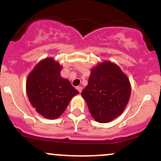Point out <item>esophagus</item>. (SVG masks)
Segmentation results:
<instances>
[{
	"mask_svg": "<svg viewBox=\"0 0 161 161\" xmlns=\"http://www.w3.org/2000/svg\"><path fill=\"white\" fill-rule=\"evenodd\" d=\"M77 91H79V93H80V94L82 92V89H83L82 87H77Z\"/></svg>",
	"mask_w": 161,
	"mask_h": 161,
	"instance_id": "obj_1",
	"label": "esophagus"
}]
</instances>
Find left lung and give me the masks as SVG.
<instances>
[{
  "instance_id": "8db88e82",
  "label": "left lung",
  "mask_w": 161,
  "mask_h": 161,
  "mask_svg": "<svg viewBox=\"0 0 161 161\" xmlns=\"http://www.w3.org/2000/svg\"><path fill=\"white\" fill-rule=\"evenodd\" d=\"M130 93V82L120 67L110 60H103L91 69L81 96L96 121L109 123L124 112Z\"/></svg>"
}]
</instances>
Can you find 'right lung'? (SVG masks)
I'll use <instances>...</instances> for the list:
<instances>
[{"instance_id":"add662e5","label":"right lung","mask_w":161,"mask_h":161,"mask_svg":"<svg viewBox=\"0 0 161 161\" xmlns=\"http://www.w3.org/2000/svg\"><path fill=\"white\" fill-rule=\"evenodd\" d=\"M63 67L49 57L38 62L27 76L26 91L31 106L42 117L58 118L79 92L60 75Z\"/></svg>"}]
</instances>
